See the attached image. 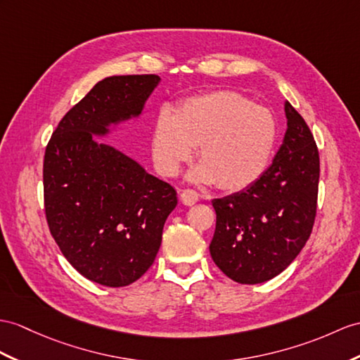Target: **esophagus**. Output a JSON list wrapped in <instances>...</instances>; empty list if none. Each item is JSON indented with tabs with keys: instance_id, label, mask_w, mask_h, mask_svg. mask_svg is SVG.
<instances>
[{
	"instance_id": "34e87169",
	"label": "esophagus",
	"mask_w": 360,
	"mask_h": 360,
	"mask_svg": "<svg viewBox=\"0 0 360 360\" xmlns=\"http://www.w3.org/2000/svg\"><path fill=\"white\" fill-rule=\"evenodd\" d=\"M198 198H200V195L197 194L195 191H192V189H185V191H181V194H180L181 203H183V205H186V206L195 205L197 201H198Z\"/></svg>"
}]
</instances>
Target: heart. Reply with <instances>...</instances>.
I'll return each instance as SVG.
<instances>
[{"mask_svg": "<svg viewBox=\"0 0 360 360\" xmlns=\"http://www.w3.org/2000/svg\"><path fill=\"white\" fill-rule=\"evenodd\" d=\"M276 122L266 108L235 91H210L183 101L174 114L162 110L151 136L155 169L177 175L197 146L201 162L189 174L198 183L241 191L266 171L276 143Z\"/></svg>", "mask_w": 360, "mask_h": 360, "instance_id": "b5f03b06", "label": "heart"}]
</instances>
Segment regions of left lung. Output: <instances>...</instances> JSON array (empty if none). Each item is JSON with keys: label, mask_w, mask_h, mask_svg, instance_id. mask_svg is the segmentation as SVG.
<instances>
[{"label": "left lung", "mask_w": 360, "mask_h": 360, "mask_svg": "<svg viewBox=\"0 0 360 360\" xmlns=\"http://www.w3.org/2000/svg\"><path fill=\"white\" fill-rule=\"evenodd\" d=\"M287 129L274 162L250 186L212 201L210 257L240 284H261L300 255L316 215L319 153L309 125L288 101Z\"/></svg>", "instance_id": "obj_1"}]
</instances>
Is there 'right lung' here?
<instances>
[{
	"mask_svg": "<svg viewBox=\"0 0 360 360\" xmlns=\"http://www.w3.org/2000/svg\"><path fill=\"white\" fill-rule=\"evenodd\" d=\"M162 79L110 76L59 122L44 155V206L56 244L79 274L107 287L153 266L177 192L96 137L142 116Z\"/></svg>",
	"mask_w": 360,
	"mask_h": 360,
	"instance_id": "obj_1",
	"label": "right lung"
}]
</instances>
